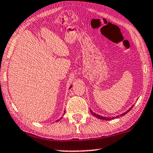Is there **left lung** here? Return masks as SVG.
Instances as JSON below:
<instances>
[{
  "mask_svg": "<svg viewBox=\"0 0 153 153\" xmlns=\"http://www.w3.org/2000/svg\"><path fill=\"white\" fill-rule=\"evenodd\" d=\"M133 105L132 107H131L130 109H129L128 111H126V112H124V113H123V114H121V115H120V116H116V117H119L120 116H124V115L125 114H127V113L130 111V110L132 109L133 108ZM90 111H91V114L93 115V116H94L95 117H98V118H99V119H102V120H111V119H113V118H114V117H103V116H99V115H98V114H95V113H94L92 111H91L90 110Z\"/></svg>",
  "mask_w": 153,
  "mask_h": 153,
  "instance_id": "left-lung-1",
  "label": "left lung"
}]
</instances>
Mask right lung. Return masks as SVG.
I'll list each match as a JSON object with an SVG mask.
<instances>
[{
	"mask_svg": "<svg viewBox=\"0 0 153 153\" xmlns=\"http://www.w3.org/2000/svg\"><path fill=\"white\" fill-rule=\"evenodd\" d=\"M71 87H72V86H70V88H71ZM62 118H61V119H62ZM57 121H58V120H57Z\"/></svg>",
	"mask_w": 153,
	"mask_h": 153,
	"instance_id": "right-lung-1",
	"label": "right lung"
}]
</instances>
